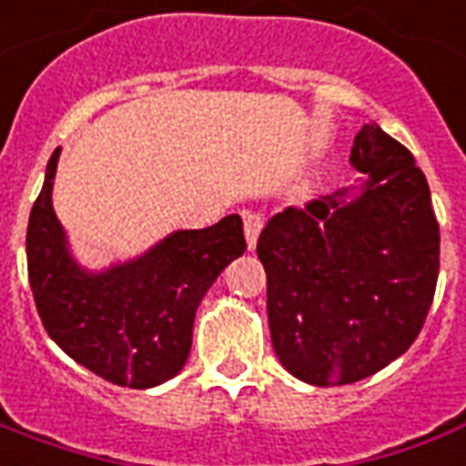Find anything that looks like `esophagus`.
Here are the masks:
<instances>
[{
  "instance_id": "34e87169",
  "label": "esophagus",
  "mask_w": 466,
  "mask_h": 466,
  "mask_svg": "<svg viewBox=\"0 0 466 466\" xmlns=\"http://www.w3.org/2000/svg\"><path fill=\"white\" fill-rule=\"evenodd\" d=\"M262 223H265V218H262L260 213H243V228H246L248 250H253L255 243H258V236H260Z\"/></svg>"
}]
</instances>
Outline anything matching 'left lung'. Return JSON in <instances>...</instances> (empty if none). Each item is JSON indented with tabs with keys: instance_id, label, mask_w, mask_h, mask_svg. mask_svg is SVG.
<instances>
[{
	"instance_id": "obj_1",
	"label": "left lung",
	"mask_w": 466,
	"mask_h": 466,
	"mask_svg": "<svg viewBox=\"0 0 466 466\" xmlns=\"http://www.w3.org/2000/svg\"><path fill=\"white\" fill-rule=\"evenodd\" d=\"M349 162L369 179L289 206L258 238L272 346L312 386L356 383L403 356L440 272V226L415 157L373 122Z\"/></svg>"
}]
</instances>
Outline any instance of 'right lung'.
<instances>
[{
    "mask_svg": "<svg viewBox=\"0 0 466 466\" xmlns=\"http://www.w3.org/2000/svg\"><path fill=\"white\" fill-rule=\"evenodd\" d=\"M61 147L26 228L29 282L44 329L73 361L125 388L174 379L191 351L198 304L223 268L243 255L238 213L201 230H174L145 255L103 272L80 268L56 218L51 191Z\"/></svg>",
    "mask_w": 466,
    "mask_h": 466,
    "instance_id": "1",
    "label": "right lung"
}]
</instances>
